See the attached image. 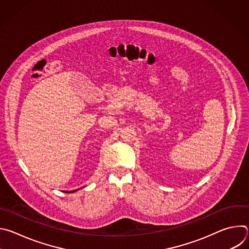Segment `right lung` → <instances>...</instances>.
Segmentation results:
<instances>
[{"mask_svg":"<svg viewBox=\"0 0 249 249\" xmlns=\"http://www.w3.org/2000/svg\"><path fill=\"white\" fill-rule=\"evenodd\" d=\"M75 191H77V190H75ZM75 191H70L69 193H73V192H75ZM66 192H68V191H66Z\"/></svg>","mask_w":249,"mask_h":249,"instance_id":"add662e5","label":"right lung"}]
</instances>
